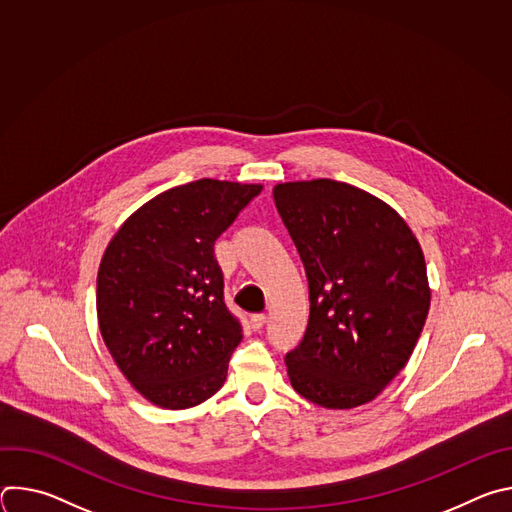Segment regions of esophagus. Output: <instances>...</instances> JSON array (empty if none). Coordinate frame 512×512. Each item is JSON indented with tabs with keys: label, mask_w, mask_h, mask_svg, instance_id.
Listing matches in <instances>:
<instances>
[{
	"label": "esophagus",
	"mask_w": 512,
	"mask_h": 512,
	"mask_svg": "<svg viewBox=\"0 0 512 512\" xmlns=\"http://www.w3.org/2000/svg\"><path fill=\"white\" fill-rule=\"evenodd\" d=\"M265 322H267V316H265V314H255V316H251V328H253V330H261V328L265 326Z\"/></svg>",
	"instance_id": "obj_1"
}]
</instances>
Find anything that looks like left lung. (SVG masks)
I'll list each match as a JSON object with an SVG mask.
<instances>
[{
  "label": "left lung",
  "instance_id": "1",
  "mask_svg": "<svg viewBox=\"0 0 512 512\" xmlns=\"http://www.w3.org/2000/svg\"><path fill=\"white\" fill-rule=\"evenodd\" d=\"M273 198L310 285L304 340L285 356L289 383L320 407H360L405 369L423 330L421 245L393 206L346 182H281Z\"/></svg>",
  "mask_w": 512,
  "mask_h": 512
}]
</instances>
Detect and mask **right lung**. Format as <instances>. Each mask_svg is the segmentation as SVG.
I'll return each instance as SVG.
<instances>
[{
  "mask_svg": "<svg viewBox=\"0 0 512 512\" xmlns=\"http://www.w3.org/2000/svg\"><path fill=\"white\" fill-rule=\"evenodd\" d=\"M263 190L200 178L139 206L109 241L97 275L103 342L131 387L188 409L223 387L241 326L223 302L214 241Z\"/></svg>",
  "mask_w": 512,
  "mask_h": 512,
  "instance_id": "1",
  "label": "right lung"
}]
</instances>
